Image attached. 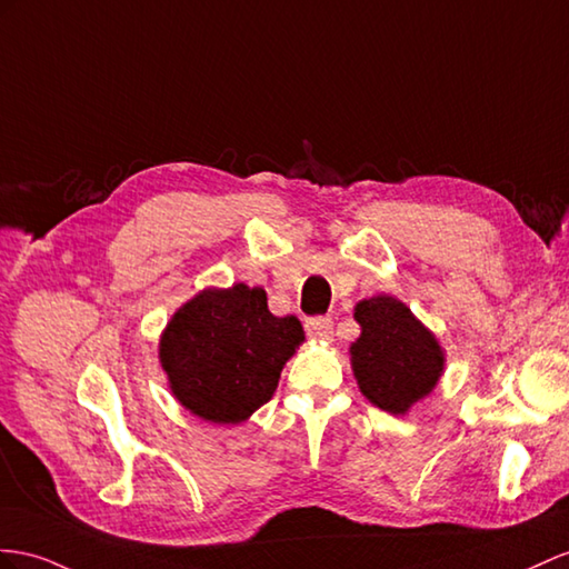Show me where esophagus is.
Instances as JSON below:
<instances>
[{"label": "esophagus", "mask_w": 569, "mask_h": 569, "mask_svg": "<svg viewBox=\"0 0 569 569\" xmlns=\"http://www.w3.org/2000/svg\"><path fill=\"white\" fill-rule=\"evenodd\" d=\"M305 331L315 339H329L333 331V319L329 315H315L305 319Z\"/></svg>", "instance_id": "esophagus-1"}]
</instances>
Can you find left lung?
<instances>
[{
    "label": "left lung",
    "instance_id": "1",
    "mask_svg": "<svg viewBox=\"0 0 569 569\" xmlns=\"http://www.w3.org/2000/svg\"><path fill=\"white\" fill-rule=\"evenodd\" d=\"M356 319L362 333L351 346V360L360 391L382 411L406 413L440 380V346L397 298L358 302Z\"/></svg>",
    "mask_w": 569,
    "mask_h": 569
}]
</instances>
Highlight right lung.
I'll return each mask as SVG.
<instances>
[{
	"label": "right lung",
	"instance_id": "right-lung-1",
	"mask_svg": "<svg viewBox=\"0 0 569 569\" xmlns=\"http://www.w3.org/2000/svg\"><path fill=\"white\" fill-rule=\"evenodd\" d=\"M305 341L296 317H273L261 288L203 290L174 312L160 362L184 409L211 423H240L264 406Z\"/></svg>",
	"mask_w": 569,
	"mask_h": 569
}]
</instances>
